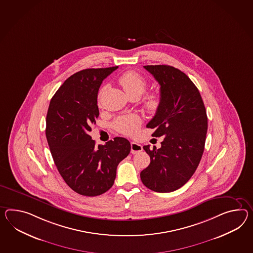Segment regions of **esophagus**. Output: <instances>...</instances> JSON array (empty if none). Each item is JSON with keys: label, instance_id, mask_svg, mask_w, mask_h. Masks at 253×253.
Instances as JSON below:
<instances>
[{"label": "esophagus", "instance_id": "esophagus-1", "mask_svg": "<svg viewBox=\"0 0 253 253\" xmlns=\"http://www.w3.org/2000/svg\"><path fill=\"white\" fill-rule=\"evenodd\" d=\"M142 146L140 143H137L135 142H130V153L135 154L142 152Z\"/></svg>", "mask_w": 253, "mask_h": 253}]
</instances>
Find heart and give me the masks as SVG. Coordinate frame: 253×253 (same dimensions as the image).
<instances>
[{"label": "heart", "mask_w": 253, "mask_h": 253, "mask_svg": "<svg viewBox=\"0 0 253 253\" xmlns=\"http://www.w3.org/2000/svg\"><path fill=\"white\" fill-rule=\"evenodd\" d=\"M119 83L124 87L125 92L129 97L136 96L140 98L142 93L145 91L147 87V81L143 78L142 75L138 72L129 70L124 72L119 78ZM103 88H100L99 97L102 92ZM160 105V97L157 93H148L143 99V106L146 111L151 113H154L158 110ZM141 125V120L139 116L131 114V115H124L118 118L114 122V127L121 133L125 135H134Z\"/></svg>", "instance_id": "obj_1"}]
</instances>
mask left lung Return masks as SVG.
I'll return each mask as SVG.
<instances>
[{"mask_svg": "<svg viewBox=\"0 0 253 253\" xmlns=\"http://www.w3.org/2000/svg\"><path fill=\"white\" fill-rule=\"evenodd\" d=\"M160 85V105L146 125L154 137L164 136L159 149L144 145L150 165L142 184L159 193L177 190L191 178L203 155L208 117L203 99L186 75L167 65L144 66Z\"/></svg>", "mask_w": 253, "mask_h": 253, "instance_id": "left-lung-1", "label": "left lung"}]
</instances>
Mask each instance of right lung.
I'll return each instance as SVG.
<instances>
[{"label": "right lung", "mask_w": 253, "mask_h": 253, "mask_svg": "<svg viewBox=\"0 0 253 253\" xmlns=\"http://www.w3.org/2000/svg\"><path fill=\"white\" fill-rule=\"evenodd\" d=\"M118 67L87 68L69 77L53 96L46 115L45 135L56 168L78 194L96 197L114 184L121 161L130 143L115 137L96 145L88 132L99 117L98 92L102 81Z\"/></svg>", "instance_id": "right-lung-1"}]
</instances>
